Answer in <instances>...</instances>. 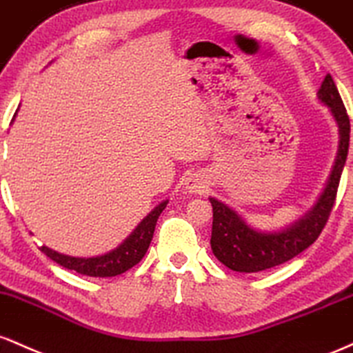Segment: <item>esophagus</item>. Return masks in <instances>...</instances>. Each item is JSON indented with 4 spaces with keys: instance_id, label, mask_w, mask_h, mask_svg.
<instances>
[{
    "instance_id": "obj_1",
    "label": "esophagus",
    "mask_w": 353,
    "mask_h": 353,
    "mask_svg": "<svg viewBox=\"0 0 353 353\" xmlns=\"http://www.w3.org/2000/svg\"><path fill=\"white\" fill-rule=\"evenodd\" d=\"M207 180H205L203 175L200 173H192L185 181V188L188 190L190 193H203L207 190Z\"/></svg>"
}]
</instances>
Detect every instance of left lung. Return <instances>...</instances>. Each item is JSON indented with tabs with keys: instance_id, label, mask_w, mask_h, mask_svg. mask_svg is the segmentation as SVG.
Returning <instances> with one entry per match:
<instances>
[{
	"instance_id": "obj_1",
	"label": "left lung",
	"mask_w": 353,
	"mask_h": 353,
	"mask_svg": "<svg viewBox=\"0 0 353 353\" xmlns=\"http://www.w3.org/2000/svg\"><path fill=\"white\" fill-rule=\"evenodd\" d=\"M319 100L327 105L334 114L339 125L340 145L327 187L310 212L305 213V216L288 228L262 233L248 227L235 210L221 203L216 198H210V203L213 207L210 245H212L213 255L230 270L255 273L282 265L307 250L325 228L328 216L335 205L340 176H342V170L348 155L350 120L330 74H327L320 86Z\"/></svg>"
}]
</instances>
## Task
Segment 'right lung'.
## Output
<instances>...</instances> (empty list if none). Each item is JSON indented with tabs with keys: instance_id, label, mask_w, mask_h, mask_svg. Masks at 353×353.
Returning a JSON list of instances; mask_svg holds the SVG:
<instances>
[{
	"instance_id": "1",
	"label": "right lung",
	"mask_w": 353,
	"mask_h": 353,
	"mask_svg": "<svg viewBox=\"0 0 353 353\" xmlns=\"http://www.w3.org/2000/svg\"><path fill=\"white\" fill-rule=\"evenodd\" d=\"M166 203L168 201H163L153 212H150V215L143 219V221L134 228V232L120 247L105 253V255L91 256V259H78V256L63 255V253L51 250V248L45 247V245L39 250L45 253L46 256H50L53 262L68 268V270L81 273V275L117 276L120 273L130 270V268L134 267V265L143 259L150 247V241L153 239V232H155L158 216L165 210Z\"/></svg>"
}]
</instances>
